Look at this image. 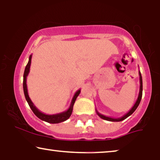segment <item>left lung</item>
Listing matches in <instances>:
<instances>
[{"instance_id":"left-lung-1","label":"left lung","mask_w":160,"mask_h":160,"mask_svg":"<svg viewBox=\"0 0 160 160\" xmlns=\"http://www.w3.org/2000/svg\"><path fill=\"white\" fill-rule=\"evenodd\" d=\"M138 73H139V79H140L139 94H138V99L136 100V102H135L134 106H132V108H131L130 110L126 113V114H124V116H122V117H119V118H113V117H106V116H104V115L101 114V113H100L97 111V109H96V113H97V114L99 116V117L101 118V119L107 120V121H109V122H121V121H122V120L125 119L126 118L130 117V116L132 114V113L134 112L135 110H136V108H138V106H139L140 102H141V100L142 92H143V82H142V76H141V72H140V71L138 72Z\"/></svg>"}]
</instances>
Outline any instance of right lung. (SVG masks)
Masks as SVG:
<instances>
[{
  "label": "right lung",
  "instance_id": "add662e5",
  "mask_svg": "<svg viewBox=\"0 0 160 160\" xmlns=\"http://www.w3.org/2000/svg\"><path fill=\"white\" fill-rule=\"evenodd\" d=\"M31 58H32V54H30L29 57V60H28V62L27 65H26L25 72H24L23 75V90H24V94H25V99L27 100L28 105H29L30 108H31L32 112L34 113V114L37 117L39 118V119L43 120V121L47 122L48 123L51 124H58L60 123V122L66 121L68 119H69V117H71L72 111H73V107L74 105V102H75L76 98L79 95L81 92V89H78L76 92V93L74 94L73 98H72L71 105H70L69 108H68L67 111H63V112L56 113V114H46L44 113H42L40 110H38V108H36V106L33 104V102H32V100H30V98L28 95V87H27V77L29 74L30 72V64H31Z\"/></svg>",
  "mask_w": 160,
  "mask_h": 160
}]
</instances>
